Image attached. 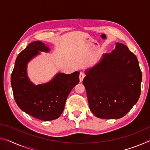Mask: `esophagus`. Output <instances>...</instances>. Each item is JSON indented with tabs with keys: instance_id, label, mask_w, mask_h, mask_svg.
I'll list each match as a JSON object with an SVG mask.
<instances>
[{
	"instance_id": "34e87169",
	"label": "esophagus",
	"mask_w": 150,
	"mask_h": 150,
	"mask_svg": "<svg viewBox=\"0 0 150 150\" xmlns=\"http://www.w3.org/2000/svg\"><path fill=\"white\" fill-rule=\"evenodd\" d=\"M85 77V75L84 73L83 72H81L80 74H79V79H80V82H82L83 79H84V77Z\"/></svg>"
}]
</instances>
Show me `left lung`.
Masks as SVG:
<instances>
[{"mask_svg":"<svg viewBox=\"0 0 150 150\" xmlns=\"http://www.w3.org/2000/svg\"><path fill=\"white\" fill-rule=\"evenodd\" d=\"M84 85L91 112L103 119L125 116L138 100L142 71L138 59L126 45L116 43L110 54L86 71Z\"/></svg>","mask_w":150,"mask_h":150,"instance_id":"1","label":"left lung"}]
</instances>
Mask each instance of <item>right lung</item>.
Returning <instances> with one entry per match:
<instances>
[{
    "label": "right lung",
    "mask_w": 150,
    "mask_h": 150,
    "mask_svg": "<svg viewBox=\"0 0 150 150\" xmlns=\"http://www.w3.org/2000/svg\"><path fill=\"white\" fill-rule=\"evenodd\" d=\"M40 52H49V47L40 41L30 43L20 53L11 74L13 95L19 108L28 115L44 121L59 118L67 98L79 82V72L58 73L50 82L34 85L27 76V64Z\"/></svg>",
    "instance_id": "right-lung-1"
}]
</instances>
